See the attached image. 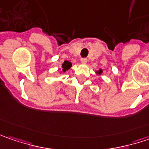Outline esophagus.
<instances>
[{"mask_svg":"<svg viewBox=\"0 0 149 149\" xmlns=\"http://www.w3.org/2000/svg\"><path fill=\"white\" fill-rule=\"evenodd\" d=\"M80 62H81V64H84H84H86V63H87V60H86V59H81V60H80Z\"/></svg>","mask_w":149,"mask_h":149,"instance_id":"1","label":"esophagus"}]
</instances>
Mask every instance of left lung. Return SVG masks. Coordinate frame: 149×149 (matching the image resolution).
I'll list each match as a JSON object with an SVG mask.
<instances>
[{
  "mask_svg": "<svg viewBox=\"0 0 149 149\" xmlns=\"http://www.w3.org/2000/svg\"><path fill=\"white\" fill-rule=\"evenodd\" d=\"M102 73H103V70H102L101 69H100L98 71H96V74H101Z\"/></svg>",
  "mask_w": 149,
  "mask_h": 149,
  "instance_id": "1",
  "label": "left lung"
}]
</instances>
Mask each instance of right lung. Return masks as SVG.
I'll return each instance as SVG.
<instances>
[{
    "label": "right lung",
    "instance_id": "right-lung-1",
    "mask_svg": "<svg viewBox=\"0 0 149 149\" xmlns=\"http://www.w3.org/2000/svg\"><path fill=\"white\" fill-rule=\"evenodd\" d=\"M72 64L70 62V61H68V60H65L64 61V63L62 64V72H64V73H65L67 70H69L70 68H71ZM60 74H61V72H60Z\"/></svg>",
    "mask_w": 149,
    "mask_h": 149
}]
</instances>
